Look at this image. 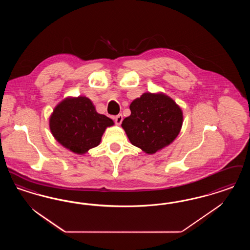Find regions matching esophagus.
<instances>
[{
  "mask_svg": "<svg viewBox=\"0 0 250 250\" xmlns=\"http://www.w3.org/2000/svg\"><path fill=\"white\" fill-rule=\"evenodd\" d=\"M114 120H115V124L119 125H121L122 121H123V115H122V114H118V115H116V116L114 117Z\"/></svg>",
  "mask_w": 250,
  "mask_h": 250,
  "instance_id": "34e87169",
  "label": "esophagus"
}]
</instances>
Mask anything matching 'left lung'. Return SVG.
<instances>
[{
    "label": "left lung",
    "mask_w": 250,
    "mask_h": 250,
    "mask_svg": "<svg viewBox=\"0 0 250 250\" xmlns=\"http://www.w3.org/2000/svg\"><path fill=\"white\" fill-rule=\"evenodd\" d=\"M129 108L131 114L124 119L122 127L132 145L147 154L164 149L179 136L183 112L165 93H143Z\"/></svg>",
    "instance_id": "8db88e82"
}]
</instances>
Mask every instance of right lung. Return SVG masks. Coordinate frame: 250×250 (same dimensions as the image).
Returning <instances> with one entry per match:
<instances>
[{
  "instance_id": "add662e5",
  "label": "right lung",
  "mask_w": 250,
  "mask_h": 250,
  "mask_svg": "<svg viewBox=\"0 0 250 250\" xmlns=\"http://www.w3.org/2000/svg\"><path fill=\"white\" fill-rule=\"evenodd\" d=\"M113 125V121L97 112L93 102L83 96L61 100L49 117V128L55 140L80 155L99 146L106 128Z\"/></svg>"
}]
</instances>
